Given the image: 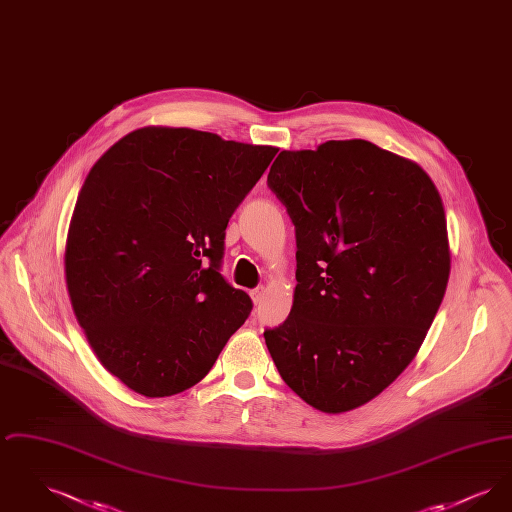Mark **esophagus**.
Listing matches in <instances>:
<instances>
[{
  "mask_svg": "<svg viewBox=\"0 0 512 512\" xmlns=\"http://www.w3.org/2000/svg\"><path fill=\"white\" fill-rule=\"evenodd\" d=\"M249 295H251L253 303H255V305H259V303L265 299V295H267V288H263V286H261V288H255V290H251Z\"/></svg>",
  "mask_w": 512,
  "mask_h": 512,
  "instance_id": "obj_1",
  "label": "esophagus"
}]
</instances>
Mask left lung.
<instances>
[{"label":"left lung","instance_id":"1","mask_svg":"<svg viewBox=\"0 0 512 512\" xmlns=\"http://www.w3.org/2000/svg\"><path fill=\"white\" fill-rule=\"evenodd\" d=\"M268 186L297 240L270 357L311 407L353 411L411 365L438 313L451 272L441 195L414 161L366 140L282 151Z\"/></svg>","mask_w":512,"mask_h":512}]
</instances>
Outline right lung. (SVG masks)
I'll list each match as a JSON object with an SVG mask.
<instances>
[{
  "label": "right lung",
  "instance_id": "right-lung-1",
  "mask_svg": "<svg viewBox=\"0 0 512 512\" xmlns=\"http://www.w3.org/2000/svg\"><path fill=\"white\" fill-rule=\"evenodd\" d=\"M276 153L144 126L88 172L65 245L67 290L99 363L130 390L192 388L251 313L219 272L224 230Z\"/></svg>",
  "mask_w": 512,
  "mask_h": 512
}]
</instances>
